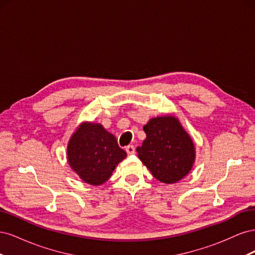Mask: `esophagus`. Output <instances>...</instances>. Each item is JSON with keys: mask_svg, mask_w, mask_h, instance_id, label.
<instances>
[{"mask_svg": "<svg viewBox=\"0 0 255 255\" xmlns=\"http://www.w3.org/2000/svg\"><path fill=\"white\" fill-rule=\"evenodd\" d=\"M126 151H127L128 155H132V154L135 153V146L132 145V144H129V145L126 146Z\"/></svg>", "mask_w": 255, "mask_h": 255, "instance_id": "1", "label": "esophagus"}]
</instances>
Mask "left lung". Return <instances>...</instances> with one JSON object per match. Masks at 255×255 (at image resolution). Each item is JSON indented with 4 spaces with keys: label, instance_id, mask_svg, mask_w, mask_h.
<instances>
[{
    "label": "left lung",
    "instance_id": "1",
    "mask_svg": "<svg viewBox=\"0 0 255 255\" xmlns=\"http://www.w3.org/2000/svg\"><path fill=\"white\" fill-rule=\"evenodd\" d=\"M146 135L137 153L156 180L172 184L186 175L195 161L189 135L172 116L151 119L143 127Z\"/></svg>",
    "mask_w": 255,
    "mask_h": 255
}]
</instances>
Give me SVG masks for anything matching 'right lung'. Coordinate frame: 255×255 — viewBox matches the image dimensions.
I'll return each instance as SVG.
<instances>
[{
  "label": "right lung",
  "mask_w": 255,
  "mask_h": 255,
  "mask_svg": "<svg viewBox=\"0 0 255 255\" xmlns=\"http://www.w3.org/2000/svg\"><path fill=\"white\" fill-rule=\"evenodd\" d=\"M68 161L81 179L91 185H101L110 179L127 152L116 137L101 125L84 123L68 144Z\"/></svg>",
  "instance_id": "obj_1"
}]
</instances>
